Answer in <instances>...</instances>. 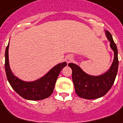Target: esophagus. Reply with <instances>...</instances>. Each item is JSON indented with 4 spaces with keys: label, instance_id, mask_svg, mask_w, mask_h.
I'll return each mask as SVG.
<instances>
[{
    "label": "esophagus",
    "instance_id": "esophagus-1",
    "mask_svg": "<svg viewBox=\"0 0 123 123\" xmlns=\"http://www.w3.org/2000/svg\"><path fill=\"white\" fill-rule=\"evenodd\" d=\"M72 59H73V58H72V57L71 55H68V56L66 57V62H67V63L70 62L72 61Z\"/></svg>",
    "mask_w": 123,
    "mask_h": 123
}]
</instances>
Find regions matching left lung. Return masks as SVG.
Segmentation results:
<instances>
[{
  "instance_id": "1",
  "label": "left lung",
  "mask_w": 123,
  "mask_h": 123,
  "mask_svg": "<svg viewBox=\"0 0 123 123\" xmlns=\"http://www.w3.org/2000/svg\"><path fill=\"white\" fill-rule=\"evenodd\" d=\"M110 47L114 52V59L110 69L100 75H91L85 73L77 64L69 63L72 70V80L76 94L85 99H96L104 96L112 87L118 70V51L117 45L110 32L105 31Z\"/></svg>"
}]
</instances>
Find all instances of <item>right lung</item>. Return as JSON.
<instances>
[{
	"label": "right lung",
	"instance_id": "add662e5",
	"mask_svg": "<svg viewBox=\"0 0 123 123\" xmlns=\"http://www.w3.org/2000/svg\"><path fill=\"white\" fill-rule=\"evenodd\" d=\"M9 43L5 51V71L8 82L18 94L29 100H43L52 94L60 72L66 66V62L55 65L48 73L38 80L25 81L16 77L12 72L8 58Z\"/></svg>",
	"mask_w": 123,
	"mask_h": 123
}]
</instances>
